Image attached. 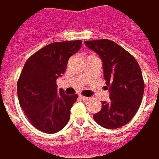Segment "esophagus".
<instances>
[{
	"mask_svg": "<svg viewBox=\"0 0 159 159\" xmlns=\"http://www.w3.org/2000/svg\"><path fill=\"white\" fill-rule=\"evenodd\" d=\"M80 98H81L82 100H83V101H87V100H89V98H88V97L86 96H83V95H80Z\"/></svg>",
	"mask_w": 159,
	"mask_h": 159,
	"instance_id": "esophagus-1",
	"label": "esophagus"
}]
</instances>
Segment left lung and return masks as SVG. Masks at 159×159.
Masks as SVG:
<instances>
[{"label": "left lung", "mask_w": 159, "mask_h": 159, "mask_svg": "<svg viewBox=\"0 0 159 159\" xmlns=\"http://www.w3.org/2000/svg\"><path fill=\"white\" fill-rule=\"evenodd\" d=\"M84 43L102 59L104 77L110 90V101H102V108L93 115V119L109 129L124 126L142 101L145 84L140 66L133 55L112 41L101 39Z\"/></svg>", "instance_id": "left-lung-1"}]
</instances>
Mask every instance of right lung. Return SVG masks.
<instances>
[{
	"instance_id": "right-lung-1",
	"label": "right lung",
	"mask_w": 159,
	"mask_h": 159,
	"mask_svg": "<svg viewBox=\"0 0 159 159\" xmlns=\"http://www.w3.org/2000/svg\"><path fill=\"white\" fill-rule=\"evenodd\" d=\"M82 41L52 42L27 59L17 83L20 107L33 126L48 134L61 130L69 122L77 94L57 89L56 80L65 73L70 57Z\"/></svg>"
}]
</instances>
